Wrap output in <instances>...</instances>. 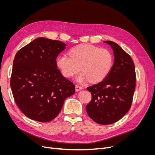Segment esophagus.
Returning <instances> with one entry per match:
<instances>
[{
	"label": "esophagus",
	"instance_id": "obj_1",
	"mask_svg": "<svg viewBox=\"0 0 155 155\" xmlns=\"http://www.w3.org/2000/svg\"><path fill=\"white\" fill-rule=\"evenodd\" d=\"M82 87H81V86H80L78 85H75V91H76V92H78V91L82 90Z\"/></svg>",
	"mask_w": 155,
	"mask_h": 155
}]
</instances>
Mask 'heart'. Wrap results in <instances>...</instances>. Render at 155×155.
Segmentation results:
<instances>
[{
  "label": "heart",
  "instance_id": "obj_1",
  "mask_svg": "<svg viewBox=\"0 0 155 155\" xmlns=\"http://www.w3.org/2000/svg\"><path fill=\"white\" fill-rule=\"evenodd\" d=\"M69 56L59 55L56 58V65L63 76L71 77L80 70L82 71L77 76L80 82L91 80L100 82L107 77L111 70L113 57L106 49L94 45L81 44L72 48Z\"/></svg>",
  "mask_w": 155,
  "mask_h": 155
}]
</instances>
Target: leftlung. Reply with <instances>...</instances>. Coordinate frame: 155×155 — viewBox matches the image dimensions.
Instances as JSON below:
<instances>
[{
	"instance_id": "left-lung-1",
	"label": "left lung",
	"mask_w": 155,
	"mask_h": 155,
	"mask_svg": "<svg viewBox=\"0 0 155 155\" xmlns=\"http://www.w3.org/2000/svg\"><path fill=\"white\" fill-rule=\"evenodd\" d=\"M110 46L114 62L109 75L102 82L87 87L92 100L86 110L95 123H114L129 111L136 87L135 67L132 58L117 43L105 41Z\"/></svg>"
}]
</instances>
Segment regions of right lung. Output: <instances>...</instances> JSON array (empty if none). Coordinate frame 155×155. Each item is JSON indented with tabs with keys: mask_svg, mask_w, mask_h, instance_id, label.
<instances>
[{
	"mask_svg": "<svg viewBox=\"0 0 155 155\" xmlns=\"http://www.w3.org/2000/svg\"><path fill=\"white\" fill-rule=\"evenodd\" d=\"M66 46L60 41L39 38L15 56L11 90L16 104L31 119L52 120L64 100L75 92L74 84L57 69L56 59Z\"/></svg>",
	"mask_w": 155,
	"mask_h": 155,
	"instance_id": "1",
	"label": "right lung"
}]
</instances>
